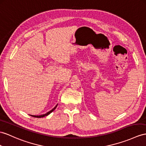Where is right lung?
Segmentation results:
<instances>
[{"label":"right lung","instance_id":"1","mask_svg":"<svg viewBox=\"0 0 146 146\" xmlns=\"http://www.w3.org/2000/svg\"><path fill=\"white\" fill-rule=\"evenodd\" d=\"M57 106H58V104L56 105V106H55V107L53 108V109H52L51 110H50V111H48V113H45V114H44V115H39V116H36V115H30V116H33V117H35V118H42V117H44V116H48V115H49L51 113H52L53 111H54V110L56 108V107H57Z\"/></svg>","mask_w":146,"mask_h":146}]
</instances>
